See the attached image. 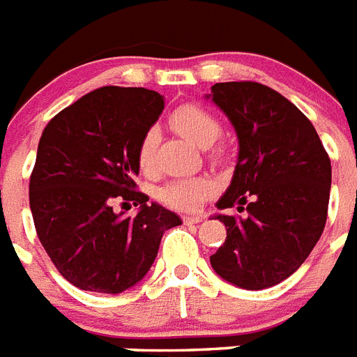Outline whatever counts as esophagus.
<instances>
[{
	"instance_id": "esophagus-1",
	"label": "esophagus",
	"mask_w": 357,
	"mask_h": 357,
	"mask_svg": "<svg viewBox=\"0 0 357 357\" xmlns=\"http://www.w3.org/2000/svg\"><path fill=\"white\" fill-rule=\"evenodd\" d=\"M202 221H203L202 215H196V214L183 215V223L185 225H196V223H202Z\"/></svg>"
}]
</instances>
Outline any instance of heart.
Listing matches in <instances>:
<instances>
[{"label": "heart", "mask_w": 357, "mask_h": 357, "mask_svg": "<svg viewBox=\"0 0 357 357\" xmlns=\"http://www.w3.org/2000/svg\"><path fill=\"white\" fill-rule=\"evenodd\" d=\"M170 125L178 134L187 137L188 142L197 146H208L220 136L221 125L208 110L199 105H181L170 116ZM160 134L151 128L143 134L137 145V165L143 172H151L154 167L155 146ZM214 183L206 178H179L172 179L161 187L160 199L165 205L178 208V211H194L211 196Z\"/></svg>", "instance_id": "heart-1"}]
</instances>
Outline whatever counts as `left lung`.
<instances>
[{
    "label": "left lung",
    "mask_w": 357,
    "mask_h": 357,
    "mask_svg": "<svg viewBox=\"0 0 357 357\" xmlns=\"http://www.w3.org/2000/svg\"><path fill=\"white\" fill-rule=\"evenodd\" d=\"M206 100L229 118L238 161L215 214L227 239L214 272L239 289L274 287L298 271L325 229L332 169L316 128L296 105L261 83H215Z\"/></svg>",
    "instance_id": "1"
}]
</instances>
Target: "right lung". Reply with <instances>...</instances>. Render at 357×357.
Instances as JSON below:
<instances>
[{"mask_svg":"<svg viewBox=\"0 0 357 357\" xmlns=\"http://www.w3.org/2000/svg\"><path fill=\"white\" fill-rule=\"evenodd\" d=\"M165 109L142 86H101L54 116L29 185L36 232L59 274L82 290L119 294L143 280L176 212L134 190L137 145ZM114 199L140 206L114 213ZM125 205V203H123Z\"/></svg>","mask_w":357,"mask_h":357,"instance_id":"right-lung-1","label":"right lung"}]
</instances>
